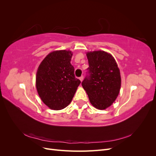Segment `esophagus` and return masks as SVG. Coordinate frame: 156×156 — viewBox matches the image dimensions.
I'll return each mask as SVG.
<instances>
[{
  "instance_id": "34e87169",
  "label": "esophagus",
  "mask_w": 156,
  "mask_h": 156,
  "mask_svg": "<svg viewBox=\"0 0 156 156\" xmlns=\"http://www.w3.org/2000/svg\"><path fill=\"white\" fill-rule=\"evenodd\" d=\"M79 79H80V81H81L82 82V81H83V76L80 77H79Z\"/></svg>"
}]
</instances>
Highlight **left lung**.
Segmentation results:
<instances>
[{"label": "left lung", "mask_w": 156, "mask_h": 156, "mask_svg": "<svg viewBox=\"0 0 156 156\" xmlns=\"http://www.w3.org/2000/svg\"><path fill=\"white\" fill-rule=\"evenodd\" d=\"M87 56L89 67L82 86L91 104L98 109H105L120 92V69L113 56L105 51L88 52Z\"/></svg>", "instance_id": "obj_1"}]
</instances>
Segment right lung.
Returning <instances> with one entry per match:
<instances>
[{"instance_id":"add662e5","label":"right lung","mask_w":156,"mask_h":156,"mask_svg":"<svg viewBox=\"0 0 156 156\" xmlns=\"http://www.w3.org/2000/svg\"><path fill=\"white\" fill-rule=\"evenodd\" d=\"M72 55L70 51L51 52L37 68V93L42 101L53 110H60L68 106L81 83L75 77L74 68L70 63Z\"/></svg>"}]
</instances>
